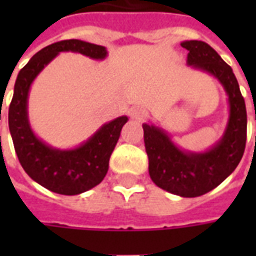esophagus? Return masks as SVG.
<instances>
[{
  "mask_svg": "<svg viewBox=\"0 0 256 256\" xmlns=\"http://www.w3.org/2000/svg\"><path fill=\"white\" fill-rule=\"evenodd\" d=\"M128 114H130V118H132V119H137V120H142L145 118V111L142 108H140V106H133V108L128 111Z\"/></svg>",
  "mask_w": 256,
  "mask_h": 256,
  "instance_id": "obj_1",
  "label": "esophagus"
}]
</instances>
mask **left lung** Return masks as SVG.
I'll list each match as a JSON object with an SVG mask.
<instances>
[{"label":"left lung","mask_w":256,"mask_h":256,"mask_svg":"<svg viewBox=\"0 0 256 256\" xmlns=\"http://www.w3.org/2000/svg\"><path fill=\"white\" fill-rule=\"evenodd\" d=\"M188 66L214 75L229 101V120L222 138L206 152H188L174 144L168 134L144 123L145 150L150 160V180L167 192L182 198H198L216 188L234 172L247 141V110L230 66L208 44L184 41Z\"/></svg>","instance_id":"left-lung-1"}]
</instances>
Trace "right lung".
Returning <instances> with one entry per match:
<instances>
[{
	"mask_svg": "<svg viewBox=\"0 0 256 256\" xmlns=\"http://www.w3.org/2000/svg\"><path fill=\"white\" fill-rule=\"evenodd\" d=\"M60 52H76L94 60L106 58V49L79 40L54 42L36 53L20 70L9 106V132L14 150L24 172L36 182L58 194H79L104 180L110 158L128 116L102 124L86 142L74 150H56L46 145L31 130L27 100L32 80Z\"/></svg>",
	"mask_w": 256,
	"mask_h": 256,
	"instance_id": "add662e5",
	"label": "right lung"
}]
</instances>
